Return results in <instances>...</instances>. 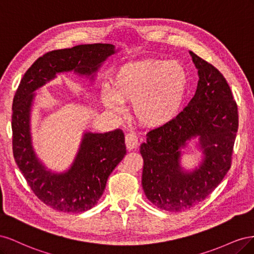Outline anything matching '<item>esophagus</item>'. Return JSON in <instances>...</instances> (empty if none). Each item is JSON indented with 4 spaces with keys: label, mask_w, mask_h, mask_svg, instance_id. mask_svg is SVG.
<instances>
[{
    "label": "esophagus",
    "mask_w": 254,
    "mask_h": 254,
    "mask_svg": "<svg viewBox=\"0 0 254 254\" xmlns=\"http://www.w3.org/2000/svg\"><path fill=\"white\" fill-rule=\"evenodd\" d=\"M125 143L127 149L129 150L136 148L137 145H139V141H137V137L134 133H127L125 136Z\"/></svg>",
    "instance_id": "1"
}]
</instances>
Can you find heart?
Returning <instances> with one entry per match:
<instances>
[{"instance_id":"obj_1","label":"heart","mask_w":254,"mask_h":254,"mask_svg":"<svg viewBox=\"0 0 254 254\" xmlns=\"http://www.w3.org/2000/svg\"><path fill=\"white\" fill-rule=\"evenodd\" d=\"M188 87L189 73L180 63L147 59L122 66L101 97L115 112H122L120 103L132 104L133 117L142 126L160 128L178 114Z\"/></svg>"}]
</instances>
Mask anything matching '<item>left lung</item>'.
<instances>
[{
	"mask_svg": "<svg viewBox=\"0 0 254 254\" xmlns=\"http://www.w3.org/2000/svg\"><path fill=\"white\" fill-rule=\"evenodd\" d=\"M198 70L194 97L167 125L153 129L142 143V187L148 200L170 212H181L209 196L231 167L238 128L237 105L216 67L190 52ZM195 137L202 162L191 171L181 165L182 149Z\"/></svg>",
	"mask_w": 254,
	"mask_h": 254,
	"instance_id": "8db88e82",
	"label": "left lung"
}]
</instances>
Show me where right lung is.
Returning a JSON list of instances; mask_svg holds the SVG:
<instances>
[{
  "label": "right lung",
  "mask_w": 254,
  "mask_h": 254,
  "mask_svg": "<svg viewBox=\"0 0 254 254\" xmlns=\"http://www.w3.org/2000/svg\"><path fill=\"white\" fill-rule=\"evenodd\" d=\"M118 52L113 44L93 43L47 53L26 71L14 94L11 118L14 161L35 195L54 210L80 213L97 203L108 177L126 155L125 136L121 129L105 133L86 131L68 170L61 173L49 170L38 158L30 133L35 91L60 73L74 72L94 80L105 61Z\"/></svg>",
  "instance_id": "right-lung-1"
}]
</instances>
